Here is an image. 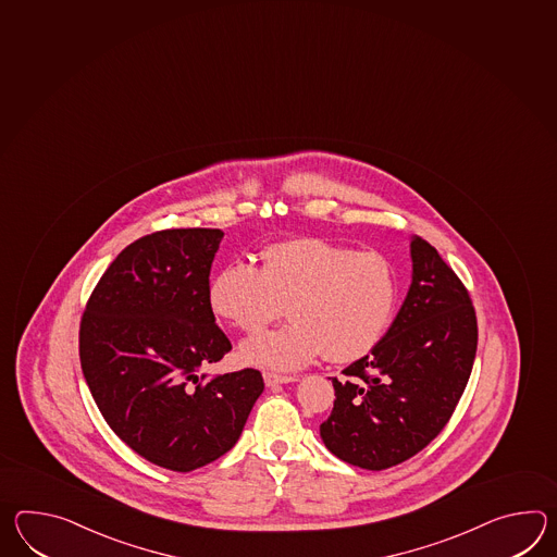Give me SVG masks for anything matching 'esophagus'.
<instances>
[{"instance_id": "obj_1", "label": "esophagus", "mask_w": 557, "mask_h": 557, "mask_svg": "<svg viewBox=\"0 0 557 557\" xmlns=\"http://www.w3.org/2000/svg\"><path fill=\"white\" fill-rule=\"evenodd\" d=\"M263 382L268 387H273V385H282V384H292V382H297L296 375H280V373H263Z\"/></svg>"}]
</instances>
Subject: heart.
Instances as JSON below:
<instances>
[{
	"mask_svg": "<svg viewBox=\"0 0 557 557\" xmlns=\"http://www.w3.org/2000/svg\"><path fill=\"white\" fill-rule=\"evenodd\" d=\"M263 268L246 260L223 265L210 284L218 318L258 332L287 313L292 323L239 346V359L263 370L294 371L322 354L354 361L385 334L397 304L392 263L322 237H296L263 249Z\"/></svg>",
	"mask_w": 557,
	"mask_h": 557,
	"instance_id": "obj_1",
	"label": "heart"
}]
</instances>
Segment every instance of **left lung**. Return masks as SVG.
I'll return each instance as SVG.
<instances>
[{"mask_svg": "<svg viewBox=\"0 0 557 557\" xmlns=\"http://www.w3.org/2000/svg\"><path fill=\"white\" fill-rule=\"evenodd\" d=\"M411 285L387 334L332 380L320 425L335 458L380 471L416 456L444 430L470 380L478 322L468 289L437 249L411 235Z\"/></svg>", "mask_w": 557, "mask_h": 557, "instance_id": "8db88e82", "label": "left lung"}]
</instances>
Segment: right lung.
I'll list each match as a JSON object with an SVG mask.
<instances>
[{
	"instance_id": "add662e5",
	"label": "right lung",
	"mask_w": 557,
	"mask_h": 557,
	"mask_svg": "<svg viewBox=\"0 0 557 557\" xmlns=\"http://www.w3.org/2000/svg\"><path fill=\"white\" fill-rule=\"evenodd\" d=\"M222 237L206 227L139 237L101 275L79 327L103 420L165 470H198L230 451L263 392L258 370L201 371L232 349L208 297Z\"/></svg>"
}]
</instances>
